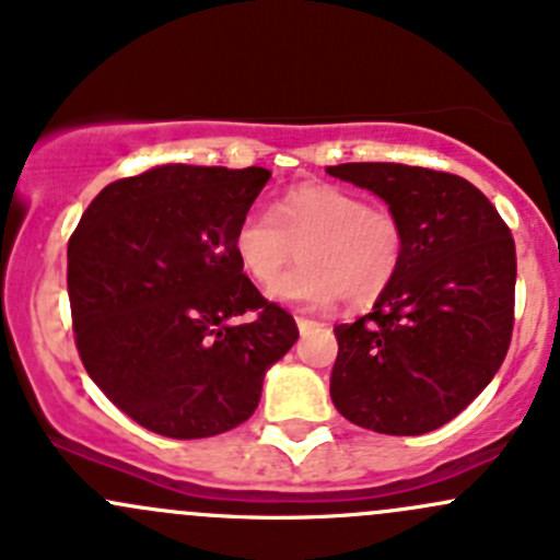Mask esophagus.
I'll list each match as a JSON object with an SVG mask.
<instances>
[{
  "mask_svg": "<svg viewBox=\"0 0 560 560\" xmlns=\"http://www.w3.org/2000/svg\"><path fill=\"white\" fill-rule=\"evenodd\" d=\"M314 327H319V322L308 319V316H298V330L308 332V330H314Z\"/></svg>",
  "mask_w": 560,
  "mask_h": 560,
  "instance_id": "34e87169",
  "label": "esophagus"
}]
</instances>
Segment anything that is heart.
Here are the masks:
<instances>
[{
	"label": "heart",
	"mask_w": 560,
	"mask_h": 560,
	"mask_svg": "<svg viewBox=\"0 0 560 560\" xmlns=\"http://www.w3.org/2000/svg\"><path fill=\"white\" fill-rule=\"evenodd\" d=\"M304 246L295 275L275 279ZM406 230L398 213L369 206L358 191L336 184L292 186L270 208H248L233 233V252L244 273L270 287V298L322 312L343 298L352 306L387 292L404 262Z\"/></svg>",
	"instance_id": "b5f03b06"
}]
</instances>
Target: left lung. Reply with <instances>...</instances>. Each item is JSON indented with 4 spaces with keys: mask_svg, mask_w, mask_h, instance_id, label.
<instances>
[{
    "mask_svg": "<svg viewBox=\"0 0 560 560\" xmlns=\"http://www.w3.org/2000/svg\"><path fill=\"white\" fill-rule=\"evenodd\" d=\"M327 173L380 195L406 230L404 262L374 312L336 325L332 404L376 433L436 431L504 363L515 327V238L460 175L393 162Z\"/></svg>",
    "mask_w": 560,
    "mask_h": 560,
    "instance_id": "8db88e82",
    "label": "left lung"
}]
</instances>
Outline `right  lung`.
Masks as SVG:
<instances>
[{
    "instance_id": "obj_1",
    "label": "right lung",
    "mask_w": 560,
    "mask_h": 560,
    "mask_svg": "<svg viewBox=\"0 0 560 560\" xmlns=\"http://www.w3.org/2000/svg\"><path fill=\"white\" fill-rule=\"evenodd\" d=\"M268 178L265 167H154L107 184L70 235L83 369L149 431L206 439L241 425L265 371L298 341L292 314L262 298L233 252Z\"/></svg>"
}]
</instances>
